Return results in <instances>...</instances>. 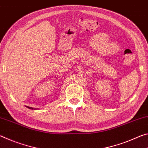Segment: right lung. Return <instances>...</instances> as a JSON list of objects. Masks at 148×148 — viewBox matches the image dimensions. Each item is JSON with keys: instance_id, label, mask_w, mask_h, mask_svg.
I'll return each mask as SVG.
<instances>
[{"instance_id": "right-lung-1", "label": "right lung", "mask_w": 148, "mask_h": 148, "mask_svg": "<svg viewBox=\"0 0 148 148\" xmlns=\"http://www.w3.org/2000/svg\"><path fill=\"white\" fill-rule=\"evenodd\" d=\"M29 109H30V110H37V108H31V107H29V106H25Z\"/></svg>"}]
</instances>
